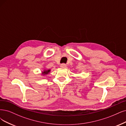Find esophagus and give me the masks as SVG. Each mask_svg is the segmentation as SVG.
I'll list each match as a JSON object with an SVG mask.
<instances>
[{"label": "esophagus", "mask_w": 126, "mask_h": 126, "mask_svg": "<svg viewBox=\"0 0 126 126\" xmlns=\"http://www.w3.org/2000/svg\"><path fill=\"white\" fill-rule=\"evenodd\" d=\"M60 67H61V68H65L66 67V65L65 64H62L60 65Z\"/></svg>", "instance_id": "obj_1"}]
</instances>
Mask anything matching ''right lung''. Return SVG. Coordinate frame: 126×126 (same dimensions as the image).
Wrapping results in <instances>:
<instances>
[{
    "label": "right lung",
    "mask_w": 126,
    "mask_h": 126,
    "mask_svg": "<svg viewBox=\"0 0 126 126\" xmlns=\"http://www.w3.org/2000/svg\"><path fill=\"white\" fill-rule=\"evenodd\" d=\"M50 69H45L44 71L42 72V75H48V74L50 73Z\"/></svg>",
    "instance_id": "obj_1"
}]
</instances>
